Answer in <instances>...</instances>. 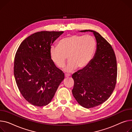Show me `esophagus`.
<instances>
[{"label":"esophagus","instance_id":"34e87169","mask_svg":"<svg viewBox=\"0 0 132 132\" xmlns=\"http://www.w3.org/2000/svg\"><path fill=\"white\" fill-rule=\"evenodd\" d=\"M70 76V75H68V74H65V78H67V77H69Z\"/></svg>","mask_w":132,"mask_h":132}]
</instances>
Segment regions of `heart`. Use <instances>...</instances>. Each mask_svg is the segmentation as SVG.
I'll return each mask as SVG.
<instances>
[{"mask_svg":"<svg viewBox=\"0 0 132 132\" xmlns=\"http://www.w3.org/2000/svg\"><path fill=\"white\" fill-rule=\"evenodd\" d=\"M96 49V41L90 35L72 34L60 40L58 46H52L49 54L52 62L58 68L64 66L67 57L69 60L64 70L72 72L77 67L83 69L91 62Z\"/></svg>","mask_w":132,"mask_h":132,"instance_id":"b5f03b06","label":"heart"}]
</instances>
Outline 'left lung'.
I'll use <instances>...</instances> for the list:
<instances>
[{
	"label": "left lung",
	"instance_id": "8db88e82",
	"mask_svg": "<svg viewBox=\"0 0 132 132\" xmlns=\"http://www.w3.org/2000/svg\"><path fill=\"white\" fill-rule=\"evenodd\" d=\"M96 40V50L91 62L85 68L72 75L74 81L73 95L81 106L93 108L108 100L116 84L117 60L110 44L93 30Z\"/></svg>",
	"mask_w": 132,
	"mask_h": 132
}]
</instances>
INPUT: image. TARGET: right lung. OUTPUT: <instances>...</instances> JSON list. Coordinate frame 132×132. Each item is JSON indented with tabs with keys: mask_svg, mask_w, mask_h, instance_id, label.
Listing matches in <instances>:
<instances>
[{
	"mask_svg": "<svg viewBox=\"0 0 132 132\" xmlns=\"http://www.w3.org/2000/svg\"><path fill=\"white\" fill-rule=\"evenodd\" d=\"M63 31H41L26 38L15 56L14 74L24 98L33 106L49 104L64 79L52 62L49 50Z\"/></svg>",
	"mask_w": 132,
	"mask_h": 132,
	"instance_id": "right-lung-1",
	"label": "right lung"
}]
</instances>
